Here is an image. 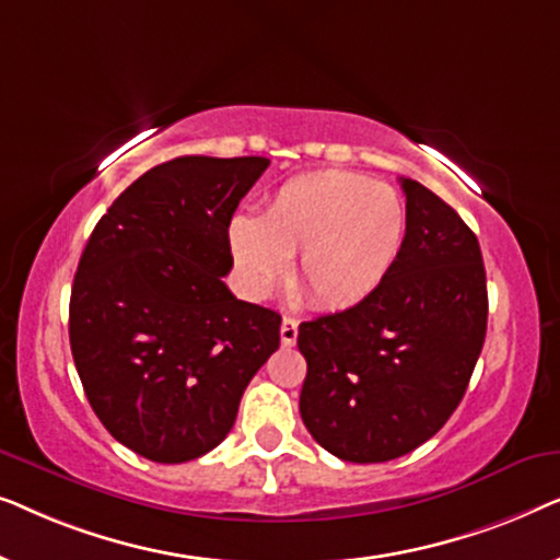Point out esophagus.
Masks as SVG:
<instances>
[{
	"mask_svg": "<svg viewBox=\"0 0 560 560\" xmlns=\"http://www.w3.org/2000/svg\"><path fill=\"white\" fill-rule=\"evenodd\" d=\"M295 339H298V320L293 316H282V324H280L282 347H293Z\"/></svg>",
	"mask_w": 560,
	"mask_h": 560,
	"instance_id": "34e87169",
	"label": "esophagus"
}]
</instances>
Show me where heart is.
<instances>
[{"label":"heart","instance_id":"obj_1","mask_svg":"<svg viewBox=\"0 0 560 560\" xmlns=\"http://www.w3.org/2000/svg\"><path fill=\"white\" fill-rule=\"evenodd\" d=\"M408 234V209L387 183L320 171L282 183L262 217L236 213L226 240L244 288L267 298L298 255L295 280L318 308L366 301L389 278Z\"/></svg>","mask_w":560,"mask_h":560}]
</instances>
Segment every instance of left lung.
Here are the masks:
<instances>
[{
	"mask_svg": "<svg viewBox=\"0 0 560 560\" xmlns=\"http://www.w3.org/2000/svg\"><path fill=\"white\" fill-rule=\"evenodd\" d=\"M408 234L380 290L305 320L301 418L328 454L393 462L458 408L487 336V275L477 236L418 180L402 178Z\"/></svg>",
	"mask_w": 560,
	"mask_h": 560,
	"instance_id": "1",
	"label": "left lung"
}]
</instances>
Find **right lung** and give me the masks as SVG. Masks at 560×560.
Listing matches in <instances>:
<instances>
[{"instance_id": "obj_1", "label": "right lung", "mask_w": 560, "mask_h": 560, "mask_svg": "<svg viewBox=\"0 0 560 560\" xmlns=\"http://www.w3.org/2000/svg\"><path fill=\"white\" fill-rule=\"evenodd\" d=\"M267 158L167 160L98 219L73 278L68 336L91 408L150 462L217 448L275 349L280 313L240 301L226 229Z\"/></svg>"}]
</instances>
